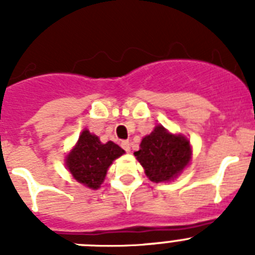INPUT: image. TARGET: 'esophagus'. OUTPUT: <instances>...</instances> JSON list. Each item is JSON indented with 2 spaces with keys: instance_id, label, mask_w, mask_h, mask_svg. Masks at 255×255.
Wrapping results in <instances>:
<instances>
[{
  "instance_id": "34e87169",
  "label": "esophagus",
  "mask_w": 255,
  "mask_h": 255,
  "mask_svg": "<svg viewBox=\"0 0 255 255\" xmlns=\"http://www.w3.org/2000/svg\"><path fill=\"white\" fill-rule=\"evenodd\" d=\"M121 147L124 148V150H125L126 153H129L130 152V143L128 140H124L121 141Z\"/></svg>"
}]
</instances>
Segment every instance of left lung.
Masks as SVG:
<instances>
[{"label": "left lung", "mask_w": 255, "mask_h": 255, "mask_svg": "<svg viewBox=\"0 0 255 255\" xmlns=\"http://www.w3.org/2000/svg\"><path fill=\"white\" fill-rule=\"evenodd\" d=\"M134 155L150 181L168 182L188 167L193 150L186 136L172 134L162 125H157L141 139L140 148Z\"/></svg>", "instance_id": "1"}]
</instances>
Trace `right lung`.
<instances>
[{"label": "right lung", "mask_w": 255, "mask_h": 255, "mask_svg": "<svg viewBox=\"0 0 255 255\" xmlns=\"http://www.w3.org/2000/svg\"><path fill=\"white\" fill-rule=\"evenodd\" d=\"M124 153L125 150L114 141L102 143L97 135L84 129L65 157V164L79 184L96 190L105 181L112 162Z\"/></svg>", "instance_id": "1"}]
</instances>
